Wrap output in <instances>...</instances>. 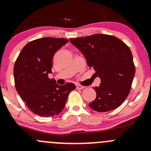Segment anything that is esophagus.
Instances as JSON below:
<instances>
[{
    "label": "esophagus",
    "instance_id": "obj_1",
    "mask_svg": "<svg viewBox=\"0 0 151 151\" xmlns=\"http://www.w3.org/2000/svg\"><path fill=\"white\" fill-rule=\"evenodd\" d=\"M86 88V86H81V85H76V89L78 90H83Z\"/></svg>",
    "mask_w": 151,
    "mask_h": 151
}]
</instances>
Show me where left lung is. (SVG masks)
Here are the masks:
<instances>
[{"label": "left lung", "mask_w": 151, "mask_h": 151, "mask_svg": "<svg viewBox=\"0 0 151 151\" xmlns=\"http://www.w3.org/2000/svg\"><path fill=\"white\" fill-rule=\"evenodd\" d=\"M70 42L101 79L100 86L93 88L97 96L90 107L105 112L119 107L128 97L136 72L128 46L117 37L104 34L70 39Z\"/></svg>", "instance_id": "1"}]
</instances>
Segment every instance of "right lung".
<instances>
[{
    "mask_svg": "<svg viewBox=\"0 0 151 151\" xmlns=\"http://www.w3.org/2000/svg\"><path fill=\"white\" fill-rule=\"evenodd\" d=\"M68 42L62 38L37 39L27 44L14 65L16 90L34 114L42 117L57 115L63 110L73 83L58 86L49 79L54 54Z\"/></svg>",
    "mask_w": 151,
    "mask_h": 151,
    "instance_id": "obj_1",
    "label": "right lung"
}]
</instances>
